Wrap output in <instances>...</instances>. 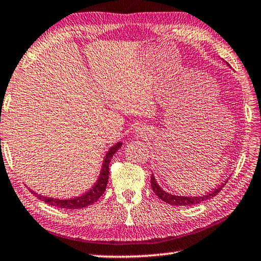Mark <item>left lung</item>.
<instances>
[{
	"label": "left lung",
	"instance_id": "1",
	"mask_svg": "<svg viewBox=\"0 0 261 261\" xmlns=\"http://www.w3.org/2000/svg\"><path fill=\"white\" fill-rule=\"evenodd\" d=\"M227 182V181H226ZM226 184H223L221 186H219L217 189H214L211 193H208L206 195H202V196H177V195H172L166 193L165 190H163L159 185L157 184L156 179H154L153 174H151V188L153 190V193L156 194L159 198H161L163 202H165L167 204L174 205V206H189V205H195V204H199L204 202V200L211 199L213 197L220 193L222 190L223 187H225Z\"/></svg>",
	"mask_w": 261,
	"mask_h": 261
}]
</instances>
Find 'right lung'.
Here are the masks:
<instances>
[{
    "mask_svg": "<svg viewBox=\"0 0 261 261\" xmlns=\"http://www.w3.org/2000/svg\"><path fill=\"white\" fill-rule=\"evenodd\" d=\"M122 143L118 142L114 144L113 147L110 148L108 153L105 154L102 170H100V174L98 176V180L96 181L93 188L87 191L84 195L77 196L75 198H70V199H58V198H53V197H45V196L39 195L38 193H34L33 190H31V193L34 196H36L39 199L43 200L44 203L49 205H53V206H56L59 208H68V210H75V208H82L88 206V205L97 202V199L104 194L105 189H107L108 180H109V164L111 162L112 156L118 151V149L121 148Z\"/></svg>",
    "mask_w": 261,
    "mask_h": 261,
    "instance_id": "obj_1",
    "label": "right lung"
}]
</instances>
